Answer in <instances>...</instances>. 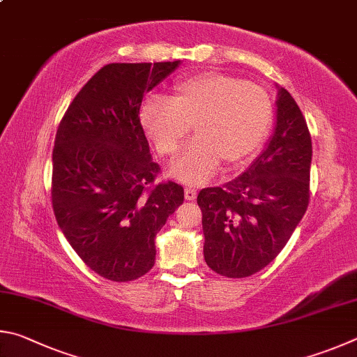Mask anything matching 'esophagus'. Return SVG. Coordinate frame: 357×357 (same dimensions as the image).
<instances>
[{
    "label": "esophagus",
    "mask_w": 357,
    "mask_h": 357,
    "mask_svg": "<svg viewBox=\"0 0 357 357\" xmlns=\"http://www.w3.org/2000/svg\"><path fill=\"white\" fill-rule=\"evenodd\" d=\"M197 196V190L192 188V186H186L185 188V199L186 201H195Z\"/></svg>",
    "instance_id": "1"
}]
</instances>
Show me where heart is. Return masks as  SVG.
<instances>
[{
  "label": "heart",
  "mask_w": 357,
  "mask_h": 357,
  "mask_svg": "<svg viewBox=\"0 0 357 357\" xmlns=\"http://www.w3.org/2000/svg\"><path fill=\"white\" fill-rule=\"evenodd\" d=\"M141 121L162 156L177 152L195 128L197 139L174 161L171 172L186 183H199L221 161L234 169L252 158L270 130L273 102L257 83L207 72L178 79L169 98L149 97Z\"/></svg>",
  "instance_id": "heart-1"
}]
</instances>
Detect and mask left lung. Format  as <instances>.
Wrapping results in <instances>:
<instances>
[{"instance_id": "1", "label": "left lung", "mask_w": 357, "mask_h": 357, "mask_svg": "<svg viewBox=\"0 0 357 357\" xmlns=\"http://www.w3.org/2000/svg\"><path fill=\"white\" fill-rule=\"evenodd\" d=\"M312 141L301 109L279 87L276 130L240 177L197 196L204 257L215 273L248 278L278 257L307 210Z\"/></svg>"}]
</instances>
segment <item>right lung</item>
Here are the masks:
<instances>
[{"label":"right lung","mask_w":357,"mask_h":357,"mask_svg":"<svg viewBox=\"0 0 357 357\" xmlns=\"http://www.w3.org/2000/svg\"><path fill=\"white\" fill-rule=\"evenodd\" d=\"M180 61L108 64L83 86L56 131L52 202L84 264L114 282L152 270L155 236L183 204V186L155 183L139 109Z\"/></svg>","instance_id":"right-lung-1"}]
</instances>
